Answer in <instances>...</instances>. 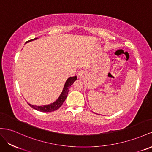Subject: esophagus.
<instances>
[{
    "instance_id": "obj_1",
    "label": "esophagus",
    "mask_w": 152,
    "mask_h": 152,
    "mask_svg": "<svg viewBox=\"0 0 152 152\" xmlns=\"http://www.w3.org/2000/svg\"><path fill=\"white\" fill-rule=\"evenodd\" d=\"M85 75H86L85 71H83V70H81V71H80L78 73H77V76H78V77H83L85 76Z\"/></svg>"
}]
</instances>
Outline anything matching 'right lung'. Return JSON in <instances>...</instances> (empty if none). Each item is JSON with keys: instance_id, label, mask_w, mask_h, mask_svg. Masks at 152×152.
<instances>
[{"instance_id": "right-lung-1", "label": "right lung", "mask_w": 152, "mask_h": 152, "mask_svg": "<svg viewBox=\"0 0 152 152\" xmlns=\"http://www.w3.org/2000/svg\"><path fill=\"white\" fill-rule=\"evenodd\" d=\"M37 38H35L34 39H32V40H30L28 42H26V43L29 42L31 41H33L34 40H37ZM76 80H77L76 76L69 77V78L67 80V81H66V82L64 85V88H63V91H62L60 96H59V98H58L54 102L50 103L49 104H46V105H43V106L33 105V104H31L29 103H28V104L31 107L34 108V109H35L38 111H40V112H53L54 110H56L62 105V104H63V103L65 102V100L66 98H67V94H68L69 88Z\"/></svg>"}]
</instances>
